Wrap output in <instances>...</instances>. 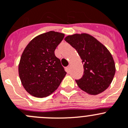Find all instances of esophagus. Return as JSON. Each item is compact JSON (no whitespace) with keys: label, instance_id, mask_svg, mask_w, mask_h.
<instances>
[{"label":"esophagus","instance_id":"34e87169","mask_svg":"<svg viewBox=\"0 0 128 128\" xmlns=\"http://www.w3.org/2000/svg\"><path fill=\"white\" fill-rule=\"evenodd\" d=\"M70 66H68L66 68V72H67L68 73H69V72H70Z\"/></svg>","mask_w":128,"mask_h":128}]
</instances>
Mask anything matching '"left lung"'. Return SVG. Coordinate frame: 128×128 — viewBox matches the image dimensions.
I'll list each match as a JSON object with an SVG mask.
<instances>
[{"mask_svg":"<svg viewBox=\"0 0 128 128\" xmlns=\"http://www.w3.org/2000/svg\"><path fill=\"white\" fill-rule=\"evenodd\" d=\"M65 40L76 49L84 64L82 77L76 80L78 87L92 95L106 90L116 72L113 57L107 48L87 34L68 36Z\"/></svg>","mask_w":128,"mask_h":128,"instance_id":"8db88e82","label":"left lung"}]
</instances>
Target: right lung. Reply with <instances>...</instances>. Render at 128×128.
I'll return each instance as SVG.
<instances>
[{"label":"right lung","instance_id":"obj_1","mask_svg":"<svg viewBox=\"0 0 128 128\" xmlns=\"http://www.w3.org/2000/svg\"><path fill=\"white\" fill-rule=\"evenodd\" d=\"M65 35L50 31L30 41L22 53L19 76L25 90L31 95L44 98L59 87L66 72L55 56L56 47Z\"/></svg>","mask_w":128,"mask_h":128}]
</instances>
